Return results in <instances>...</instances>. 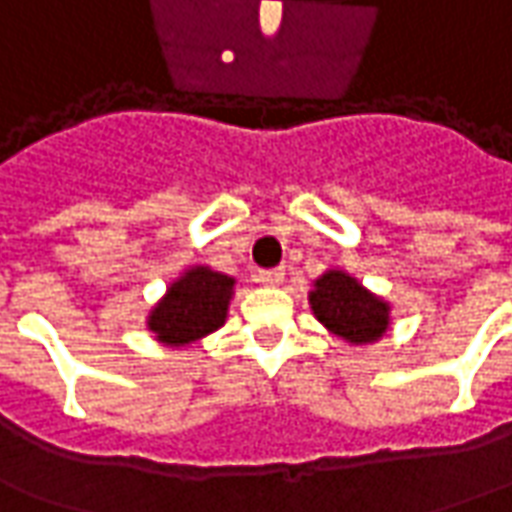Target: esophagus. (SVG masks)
Wrapping results in <instances>:
<instances>
[{"label": "esophagus", "instance_id": "obj_1", "mask_svg": "<svg viewBox=\"0 0 512 512\" xmlns=\"http://www.w3.org/2000/svg\"><path fill=\"white\" fill-rule=\"evenodd\" d=\"M257 282H263L268 288H280L285 282V268H268V271H260L257 274Z\"/></svg>", "mask_w": 512, "mask_h": 512}]
</instances>
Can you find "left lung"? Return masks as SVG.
I'll list each match as a JSON object with an SVG mask.
<instances>
[{"mask_svg": "<svg viewBox=\"0 0 512 512\" xmlns=\"http://www.w3.org/2000/svg\"><path fill=\"white\" fill-rule=\"evenodd\" d=\"M307 305L324 330L349 346L382 341L391 330V302L368 291L343 268H327L307 291Z\"/></svg>", "mask_w": 512, "mask_h": 512, "instance_id": "left-lung-1", "label": "left lung"}]
</instances>
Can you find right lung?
Segmentation results:
<instances>
[{
  "label": "right lung",
  "mask_w": 512,
  "mask_h": 512,
  "mask_svg": "<svg viewBox=\"0 0 512 512\" xmlns=\"http://www.w3.org/2000/svg\"><path fill=\"white\" fill-rule=\"evenodd\" d=\"M235 277L210 266L182 268L146 313V330L166 349H182L221 330L230 316Z\"/></svg>",
  "instance_id": "right-lung-1"
}]
</instances>
